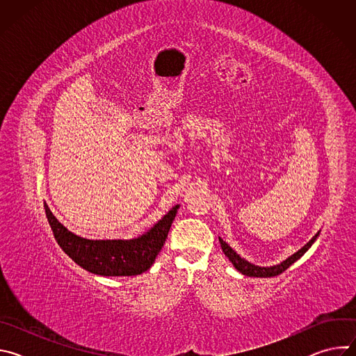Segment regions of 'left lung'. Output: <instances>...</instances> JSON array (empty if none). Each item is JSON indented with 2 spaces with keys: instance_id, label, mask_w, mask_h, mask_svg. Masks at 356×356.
Returning <instances> with one entry per match:
<instances>
[{
  "instance_id": "left-lung-1",
  "label": "left lung",
  "mask_w": 356,
  "mask_h": 356,
  "mask_svg": "<svg viewBox=\"0 0 356 356\" xmlns=\"http://www.w3.org/2000/svg\"><path fill=\"white\" fill-rule=\"evenodd\" d=\"M320 235V231L306 243L302 248H300L297 252H294L291 257H289L287 259H284L283 262L277 264V265H273V266H259V265H253L250 262H248L246 259L241 258L238 253L225 242L222 241L220 236V243H221V248H222V252L225 253V257L229 259V262L234 265V268L241 272L242 275L245 276H250V277H273V276H277L280 273H283L289 266H291L296 261H298L304 253H306L312 245L316 242L317 236Z\"/></svg>"
}]
</instances>
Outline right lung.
I'll return each instance as SVG.
<instances>
[{
  "instance_id": "add662e5",
  "label": "right lung",
  "mask_w": 356,
  "mask_h": 356,
  "mask_svg": "<svg viewBox=\"0 0 356 356\" xmlns=\"http://www.w3.org/2000/svg\"><path fill=\"white\" fill-rule=\"evenodd\" d=\"M179 207L175 206L149 231L132 239L81 238L60 224L46 202L44 213L59 246L79 266L98 276H136L154 265Z\"/></svg>"
}]
</instances>
